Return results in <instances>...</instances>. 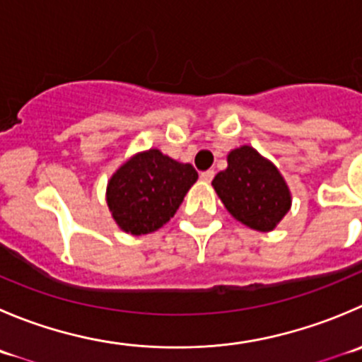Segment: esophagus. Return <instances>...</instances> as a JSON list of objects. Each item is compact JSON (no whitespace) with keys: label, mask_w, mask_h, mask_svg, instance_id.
I'll return each mask as SVG.
<instances>
[{"label":"esophagus","mask_w":362,"mask_h":362,"mask_svg":"<svg viewBox=\"0 0 362 362\" xmlns=\"http://www.w3.org/2000/svg\"><path fill=\"white\" fill-rule=\"evenodd\" d=\"M199 178H202V182H205V184H210L214 178V170H209V171H203L202 175H199Z\"/></svg>","instance_id":"esophagus-1"}]
</instances>
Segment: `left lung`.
<instances>
[{"label":"left lung","mask_w":362,"mask_h":362,"mask_svg":"<svg viewBox=\"0 0 362 362\" xmlns=\"http://www.w3.org/2000/svg\"><path fill=\"white\" fill-rule=\"evenodd\" d=\"M212 187L228 212L247 228L272 231L292 206V192L272 160L249 145L230 150Z\"/></svg>","instance_id":"1"}]
</instances>
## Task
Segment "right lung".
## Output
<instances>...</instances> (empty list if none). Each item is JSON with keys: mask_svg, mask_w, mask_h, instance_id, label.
Wrapping results in <instances>:
<instances>
[{"mask_svg": "<svg viewBox=\"0 0 362 362\" xmlns=\"http://www.w3.org/2000/svg\"><path fill=\"white\" fill-rule=\"evenodd\" d=\"M196 180L191 164L178 163L159 148L143 150L122 163L107 180V209L125 233H152L177 214Z\"/></svg>", "mask_w": 362, "mask_h": 362, "instance_id": "obj_1", "label": "right lung"}]
</instances>
